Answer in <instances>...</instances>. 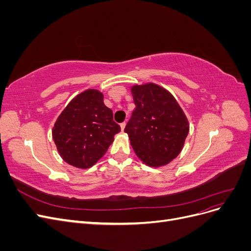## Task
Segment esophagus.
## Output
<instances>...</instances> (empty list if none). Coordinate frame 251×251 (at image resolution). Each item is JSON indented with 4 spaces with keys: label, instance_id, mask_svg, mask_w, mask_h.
Returning <instances> with one entry per match:
<instances>
[{
    "label": "esophagus",
    "instance_id": "34e87169",
    "mask_svg": "<svg viewBox=\"0 0 251 251\" xmlns=\"http://www.w3.org/2000/svg\"><path fill=\"white\" fill-rule=\"evenodd\" d=\"M120 127H121V130H125V127H126V123H121L120 124Z\"/></svg>",
    "mask_w": 251,
    "mask_h": 251
}]
</instances>
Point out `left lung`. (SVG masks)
I'll list each match as a JSON object with an SVG mask.
<instances>
[{"instance_id": "8db88e82", "label": "left lung", "mask_w": 251, "mask_h": 251, "mask_svg": "<svg viewBox=\"0 0 251 251\" xmlns=\"http://www.w3.org/2000/svg\"><path fill=\"white\" fill-rule=\"evenodd\" d=\"M136 109L125 132L141 160L157 168L170 163L181 151L188 134V121L165 89L154 83L132 88Z\"/></svg>"}]
</instances>
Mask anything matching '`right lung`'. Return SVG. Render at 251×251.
Listing matches in <instances>:
<instances>
[{"label": "right lung", "instance_id": "1", "mask_svg": "<svg viewBox=\"0 0 251 251\" xmlns=\"http://www.w3.org/2000/svg\"><path fill=\"white\" fill-rule=\"evenodd\" d=\"M120 132L113 112L97 90H87L70 101L52 130L59 155L75 168L88 169L105 154Z\"/></svg>", "mask_w": 251, "mask_h": 251}]
</instances>
